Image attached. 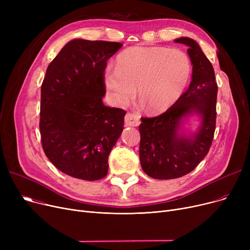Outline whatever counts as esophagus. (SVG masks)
<instances>
[{
  "label": "esophagus",
  "mask_w": 250,
  "mask_h": 250,
  "mask_svg": "<svg viewBox=\"0 0 250 250\" xmlns=\"http://www.w3.org/2000/svg\"><path fill=\"white\" fill-rule=\"evenodd\" d=\"M125 125L128 126H138L140 125V116L132 112L126 113L125 116Z\"/></svg>",
  "instance_id": "34e87169"
}]
</instances>
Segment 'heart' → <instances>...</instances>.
Returning <instances> with one entry per match:
<instances>
[{
	"label": "heart",
	"mask_w": 250,
	"mask_h": 250,
	"mask_svg": "<svg viewBox=\"0 0 250 250\" xmlns=\"http://www.w3.org/2000/svg\"><path fill=\"white\" fill-rule=\"evenodd\" d=\"M190 75V59L183 50L137 45L117 56L115 70L105 71L103 80L116 106L127 105L137 89L149 112L162 113L180 97Z\"/></svg>",
	"instance_id": "heart-1"
}]
</instances>
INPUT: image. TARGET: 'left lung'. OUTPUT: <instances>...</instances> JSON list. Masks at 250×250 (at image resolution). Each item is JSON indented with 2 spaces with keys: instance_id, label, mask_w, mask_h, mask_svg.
Listing matches in <instances>:
<instances>
[{
  "instance_id": "8db88e82",
  "label": "left lung",
  "mask_w": 250,
  "mask_h": 250,
  "mask_svg": "<svg viewBox=\"0 0 250 250\" xmlns=\"http://www.w3.org/2000/svg\"><path fill=\"white\" fill-rule=\"evenodd\" d=\"M188 46L192 64L188 89L164 113L142 117L140 162L147 175L173 179L186 175L200 164L212 145L216 128L218 86L213 65L199 43L189 37L174 41ZM196 114L202 120L198 132L186 134L183 122Z\"/></svg>"
}]
</instances>
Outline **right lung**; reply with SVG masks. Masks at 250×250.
Here are the masks:
<instances>
[{
	"label": "right lung",
	"instance_id": "right-lung-1",
	"mask_svg": "<svg viewBox=\"0 0 250 250\" xmlns=\"http://www.w3.org/2000/svg\"><path fill=\"white\" fill-rule=\"evenodd\" d=\"M122 46L73 39L48 64L39 129L46 157L64 174L90 181L107 174L108 156L126 112L103 104V76L107 60Z\"/></svg>",
	"mask_w": 250,
	"mask_h": 250
}]
</instances>
